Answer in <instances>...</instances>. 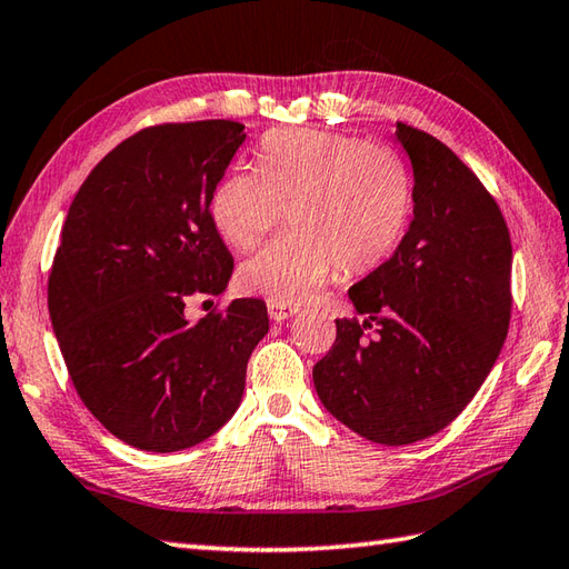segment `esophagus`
Wrapping results in <instances>:
<instances>
[{"instance_id":"34e87169","label":"esophagus","mask_w":569,"mask_h":569,"mask_svg":"<svg viewBox=\"0 0 569 569\" xmlns=\"http://www.w3.org/2000/svg\"><path fill=\"white\" fill-rule=\"evenodd\" d=\"M268 315L272 321L282 323L287 319H292L297 315V307H287V305H274V301H268Z\"/></svg>"}]
</instances>
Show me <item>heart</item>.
Segmentation results:
<instances>
[{
  "instance_id": "b5f03b06",
  "label": "heart",
  "mask_w": 569,
  "mask_h": 569,
  "mask_svg": "<svg viewBox=\"0 0 569 569\" xmlns=\"http://www.w3.org/2000/svg\"><path fill=\"white\" fill-rule=\"evenodd\" d=\"M289 213L292 233L238 270V289L297 307L329 280L368 274L398 250L412 216V179L388 147L323 130L264 139L258 171H228L211 220L228 246L252 250Z\"/></svg>"
}]
</instances>
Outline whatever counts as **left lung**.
Listing matches in <instances>:
<instances>
[{
    "mask_svg": "<svg viewBox=\"0 0 569 569\" xmlns=\"http://www.w3.org/2000/svg\"><path fill=\"white\" fill-rule=\"evenodd\" d=\"M396 137L412 164L415 216L392 258L349 289L366 319H336L315 366L323 408L388 447L445 430L477 396L508 333L513 262L477 173L432 134L398 122Z\"/></svg>",
    "mask_w": 569,
    "mask_h": 569,
    "instance_id": "obj_1",
    "label": "left lung"
}]
</instances>
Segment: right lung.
<instances>
[{"mask_svg": "<svg viewBox=\"0 0 569 569\" xmlns=\"http://www.w3.org/2000/svg\"><path fill=\"white\" fill-rule=\"evenodd\" d=\"M246 124L203 120L132 134L68 208L49 311L86 408L124 445L179 451L236 415L248 358L270 329L260 299L189 321L187 297L223 295L233 258L211 196Z\"/></svg>", "mask_w": 569, "mask_h": 569, "instance_id": "1", "label": "right lung"}]
</instances>
